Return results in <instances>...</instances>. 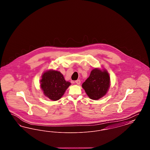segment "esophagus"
Wrapping results in <instances>:
<instances>
[{"instance_id": "34e87169", "label": "esophagus", "mask_w": 150, "mask_h": 150, "mask_svg": "<svg viewBox=\"0 0 150 150\" xmlns=\"http://www.w3.org/2000/svg\"><path fill=\"white\" fill-rule=\"evenodd\" d=\"M75 83H76L78 85H80V84L81 81H80V80H76V81H75Z\"/></svg>"}]
</instances>
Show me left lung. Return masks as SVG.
I'll return each instance as SVG.
<instances>
[{
  "label": "left lung",
  "instance_id": "left-lung-1",
  "mask_svg": "<svg viewBox=\"0 0 150 150\" xmlns=\"http://www.w3.org/2000/svg\"><path fill=\"white\" fill-rule=\"evenodd\" d=\"M110 82V77L106 69L94 68L83 83L82 88L91 99L98 100L107 94Z\"/></svg>",
  "mask_w": 150,
  "mask_h": 150
}]
</instances>
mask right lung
I'll return each instance as SVG.
<instances>
[{"mask_svg":"<svg viewBox=\"0 0 150 150\" xmlns=\"http://www.w3.org/2000/svg\"><path fill=\"white\" fill-rule=\"evenodd\" d=\"M40 84L45 96L53 101L59 100L71 85L69 81L65 80L61 72L54 70L44 72Z\"/></svg>","mask_w":150,"mask_h":150,"instance_id":"add662e5","label":"right lung"}]
</instances>
